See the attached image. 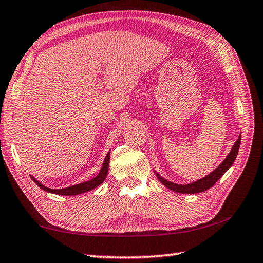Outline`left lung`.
<instances>
[{
	"label": "left lung",
	"mask_w": 263,
	"mask_h": 263,
	"mask_svg": "<svg viewBox=\"0 0 263 263\" xmlns=\"http://www.w3.org/2000/svg\"><path fill=\"white\" fill-rule=\"evenodd\" d=\"M240 144H241V136L238 137V139L236 140V143L234 144V146L232 148V151L229 152V155L227 156V158L223 160L221 165H219L216 170H214L211 174L205 176L204 178L198 179L191 184H186V185H181V184H176L166 181L163 177L157 174V177L160 182H162L164 185L166 187H169L170 190L176 191V193H181V194H197V193H202V191H205L208 189H210L211 186L216 183L219 178L222 177V175L229 169L230 166L233 165L235 158H236L238 148H240Z\"/></svg>",
	"instance_id": "1"
}]
</instances>
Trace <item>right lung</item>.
<instances>
[{
  "instance_id": "add662e5",
  "label": "right lung",
  "mask_w": 263,
  "mask_h": 263,
  "mask_svg": "<svg viewBox=\"0 0 263 263\" xmlns=\"http://www.w3.org/2000/svg\"><path fill=\"white\" fill-rule=\"evenodd\" d=\"M108 162H109V152L106 155V158H105V160H104L103 167H101V170L99 174H98V176H96V177L91 179V181L77 184V185H73V186L65 187V189H55V190L49 189V187L42 185V184L40 182H37L34 177H31V178H33V181L36 183V185L40 186L42 190L48 191V193L57 194V195H65V196L79 195V194L87 193V191H89V190H93L94 187L99 186L100 184L105 181V178H106V175H107V171H108Z\"/></svg>"
}]
</instances>
